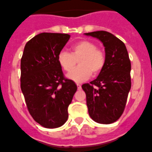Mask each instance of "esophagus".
Masks as SVG:
<instances>
[{"instance_id":"esophagus-1","label":"esophagus","mask_w":152,"mask_h":152,"mask_svg":"<svg viewBox=\"0 0 152 152\" xmlns=\"http://www.w3.org/2000/svg\"><path fill=\"white\" fill-rule=\"evenodd\" d=\"M76 86H77V88H78L79 90H80V89H81V85H80V84H76Z\"/></svg>"}]
</instances>
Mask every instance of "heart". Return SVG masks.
I'll use <instances>...</instances> for the list:
<instances>
[{"mask_svg": "<svg viewBox=\"0 0 152 152\" xmlns=\"http://www.w3.org/2000/svg\"><path fill=\"white\" fill-rule=\"evenodd\" d=\"M79 66L74 70L77 61ZM106 62L105 53L97 48L95 43L89 40H80L71 47L70 53L61 52L58 56V63L65 72H72L68 74L71 80L80 83L86 80L93 75H98L103 70Z\"/></svg>", "mask_w": 152, "mask_h": 152, "instance_id": "obj_1", "label": "heart"}]
</instances>
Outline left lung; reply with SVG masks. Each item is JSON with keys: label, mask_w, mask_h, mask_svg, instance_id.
<instances>
[{"label": "left lung", "mask_w": 152, "mask_h": 152, "mask_svg": "<svg viewBox=\"0 0 152 152\" xmlns=\"http://www.w3.org/2000/svg\"><path fill=\"white\" fill-rule=\"evenodd\" d=\"M99 39L104 46L106 62L99 76L82 88L86 94L88 114L99 124L115 122L124 111L130 91L131 61L124 43L106 31L84 33Z\"/></svg>", "instance_id": "8db88e82"}]
</instances>
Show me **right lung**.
Segmentation results:
<instances>
[{
  "label": "right lung",
  "instance_id": "1",
  "mask_svg": "<svg viewBox=\"0 0 152 152\" xmlns=\"http://www.w3.org/2000/svg\"><path fill=\"white\" fill-rule=\"evenodd\" d=\"M70 35L42 32L28 40L20 60V88L33 120L46 128L62 126L77 86L58 63Z\"/></svg>",
  "mask_w": 152,
  "mask_h": 152
}]
</instances>
